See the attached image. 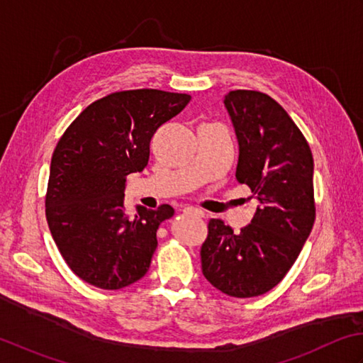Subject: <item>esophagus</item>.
Segmentation results:
<instances>
[{
  "instance_id": "esophagus-1",
  "label": "esophagus",
  "mask_w": 363,
  "mask_h": 363,
  "mask_svg": "<svg viewBox=\"0 0 363 363\" xmlns=\"http://www.w3.org/2000/svg\"><path fill=\"white\" fill-rule=\"evenodd\" d=\"M183 213L184 214H194V216H197V218H203L205 216V213L201 208H196V206H184Z\"/></svg>"
}]
</instances>
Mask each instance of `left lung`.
I'll use <instances>...</instances> for the list:
<instances>
[{
  "label": "left lung",
  "instance_id": "8db88e82",
  "mask_svg": "<svg viewBox=\"0 0 363 363\" xmlns=\"http://www.w3.org/2000/svg\"><path fill=\"white\" fill-rule=\"evenodd\" d=\"M224 105L240 144L236 180L247 184L258 206L238 233L210 219L202 272L228 296L254 298L286 276L312 232L313 157L298 125L269 95L238 89Z\"/></svg>",
  "mask_w": 363,
  "mask_h": 363
}]
</instances>
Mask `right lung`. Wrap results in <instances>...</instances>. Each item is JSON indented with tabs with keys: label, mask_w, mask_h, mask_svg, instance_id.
Returning a JSON list of instances; mask_svg holds the SVG:
<instances>
[{
	"label": "right lung",
	"mask_w": 363,
	"mask_h": 363,
	"mask_svg": "<svg viewBox=\"0 0 363 363\" xmlns=\"http://www.w3.org/2000/svg\"><path fill=\"white\" fill-rule=\"evenodd\" d=\"M191 100L188 94L136 89L89 105L59 139L50 166L45 216L69 268L86 284L121 290L149 271L157 230L171 205H123L127 177L143 172L150 140Z\"/></svg>",
	"instance_id": "right-lung-1"
}]
</instances>
